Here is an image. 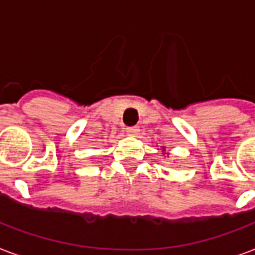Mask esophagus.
<instances>
[{
	"instance_id": "1",
	"label": "esophagus",
	"mask_w": 255,
	"mask_h": 255,
	"mask_svg": "<svg viewBox=\"0 0 255 255\" xmlns=\"http://www.w3.org/2000/svg\"><path fill=\"white\" fill-rule=\"evenodd\" d=\"M126 131H127V133L129 135V136H136L140 129H139L138 127H128Z\"/></svg>"
}]
</instances>
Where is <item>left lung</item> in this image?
I'll list each match as a JSON object with an SVG mask.
<instances>
[{
	"instance_id": "8db88e82",
	"label": "left lung",
	"mask_w": 255,
	"mask_h": 255,
	"mask_svg": "<svg viewBox=\"0 0 255 255\" xmlns=\"http://www.w3.org/2000/svg\"><path fill=\"white\" fill-rule=\"evenodd\" d=\"M161 154L164 155V157H166V158H168V157H169V153H166L165 151V146H161Z\"/></svg>"
}]
</instances>
